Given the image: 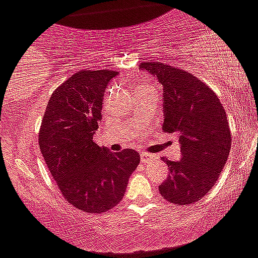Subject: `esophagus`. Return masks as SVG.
<instances>
[{
    "label": "esophagus",
    "instance_id": "obj_1",
    "mask_svg": "<svg viewBox=\"0 0 258 258\" xmlns=\"http://www.w3.org/2000/svg\"><path fill=\"white\" fill-rule=\"evenodd\" d=\"M152 158V156L151 154H148V153H141V161L142 162H147V161H149V159Z\"/></svg>",
    "mask_w": 258,
    "mask_h": 258
}]
</instances>
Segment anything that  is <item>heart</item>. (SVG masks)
Here are the masks:
<instances>
[{"label": "heart", "mask_w": 258, "mask_h": 258, "mask_svg": "<svg viewBox=\"0 0 258 258\" xmlns=\"http://www.w3.org/2000/svg\"><path fill=\"white\" fill-rule=\"evenodd\" d=\"M142 88H147V87H142Z\"/></svg>", "instance_id": "obj_1"}]
</instances>
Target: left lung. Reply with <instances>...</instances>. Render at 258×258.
Masks as SVG:
<instances>
[{"label":"left lung","instance_id":"obj_1","mask_svg":"<svg viewBox=\"0 0 258 258\" xmlns=\"http://www.w3.org/2000/svg\"><path fill=\"white\" fill-rule=\"evenodd\" d=\"M139 68L163 86V131L177 134L180 161H166L170 173L159 192L172 204H194L210 192L229 156L227 114L212 88L186 71L159 62Z\"/></svg>","mask_w":258,"mask_h":258}]
</instances>
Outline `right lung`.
<instances>
[{
  "label": "right lung",
  "instance_id": "obj_1",
  "mask_svg": "<svg viewBox=\"0 0 258 258\" xmlns=\"http://www.w3.org/2000/svg\"><path fill=\"white\" fill-rule=\"evenodd\" d=\"M117 72L80 71L50 96L39 146L66 200L76 209L101 214L116 207L141 162L134 149L112 153L94 142L102 99Z\"/></svg>",
  "mask_w": 258,
  "mask_h": 258
}]
</instances>
